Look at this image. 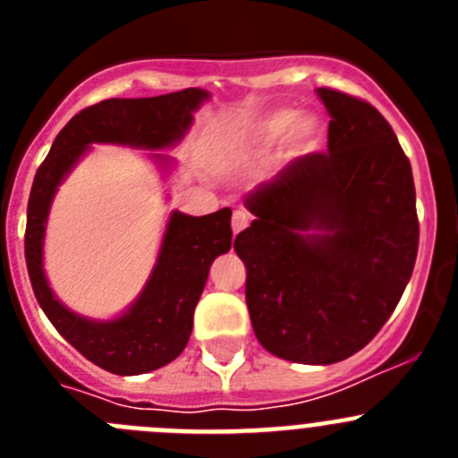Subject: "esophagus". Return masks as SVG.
<instances>
[{
	"label": "esophagus",
	"instance_id": "esophagus-1",
	"mask_svg": "<svg viewBox=\"0 0 458 458\" xmlns=\"http://www.w3.org/2000/svg\"><path fill=\"white\" fill-rule=\"evenodd\" d=\"M248 222H250V216H248V213H245V210H233V217H232V232H233V236H236V233H241L242 229L248 226Z\"/></svg>",
	"mask_w": 458,
	"mask_h": 458
}]
</instances>
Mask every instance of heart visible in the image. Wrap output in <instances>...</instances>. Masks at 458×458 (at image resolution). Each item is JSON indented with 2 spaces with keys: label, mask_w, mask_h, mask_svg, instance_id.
<instances>
[{
  "label": "heart",
  "mask_w": 458,
  "mask_h": 458,
  "mask_svg": "<svg viewBox=\"0 0 458 458\" xmlns=\"http://www.w3.org/2000/svg\"><path fill=\"white\" fill-rule=\"evenodd\" d=\"M323 121L318 114H298L295 109H270L248 121L232 135V147L242 156H259L286 141L289 160H305L321 148Z\"/></svg>",
  "instance_id": "obj_1"
}]
</instances>
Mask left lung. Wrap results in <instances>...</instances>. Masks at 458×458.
I'll return each instance as SVG.
<instances>
[{"label":"left lung","mask_w":458,"mask_h":458,"mask_svg":"<svg viewBox=\"0 0 458 458\" xmlns=\"http://www.w3.org/2000/svg\"><path fill=\"white\" fill-rule=\"evenodd\" d=\"M327 153L245 194L233 250L259 344L301 365L351 358L386 326L418 257L415 183L394 131L365 100L317 89Z\"/></svg>","instance_id":"8db88e82"}]
</instances>
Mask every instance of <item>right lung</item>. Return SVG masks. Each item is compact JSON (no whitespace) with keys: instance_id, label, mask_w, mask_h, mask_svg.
<instances>
[{"instance_id":"1","label":"right lung","mask_w":458,"mask_h":458,"mask_svg":"<svg viewBox=\"0 0 458 458\" xmlns=\"http://www.w3.org/2000/svg\"><path fill=\"white\" fill-rule=\"evenodd\" d=\"M210 98L206 89H183L156 98H109L72 116L52 141L34 176L27 204L24 257L40 310L71 346L93 365L119 376L148 374L181 355L192 333V314L210 264L232 250V208L194 217L172 210L147 284L112 318L68 310L46 275V229L59 185L91 151V144L151 151L147 157L169 179L176 160L167 156L188 135L194 112Z\"/></svg>"}]
</instances>
